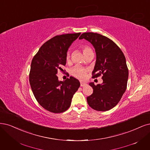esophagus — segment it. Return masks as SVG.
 Segmentation results:
<instances>
[{
	"label": "esophagus",
	"instance_id": "obj_1",
	"mask_svg": "<svg viewBox=\"0 0 150 150\" xmlns=\"http://www.w3.org/2000/svg\"><path fill=\"white\" fill-rule=\"evenodd\" d=\"M80 84H81V86H84L86 85V83H85V82H81Z\"/></svg>",
	"mask_w": 150,
	"mask_h": 150
}]
</instances>
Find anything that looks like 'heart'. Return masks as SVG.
Segmentation results:
<instances>
[{
	"instance_id": "heart-1",
	"label": "heart",
	"mask_w": 150,
	"mask_h": 150,
	"mask_svg": "<svg viewBox=\"0 0 150 150\" xmlns=\"http://www.w3.org/2000/svg\"><path fill=\"white\" fill-rule=\"evenodd\" d=\"M81 49L85 57L89 54H93V51L92 49L87 45H82ZM70 59V53L69 51L66 53V61H69ZM87 73V69L82 68V67L80 66H76L71 70V74L74 77H76L77 79H84L86 77V74Z\"/></svg>"
}]
</instances>
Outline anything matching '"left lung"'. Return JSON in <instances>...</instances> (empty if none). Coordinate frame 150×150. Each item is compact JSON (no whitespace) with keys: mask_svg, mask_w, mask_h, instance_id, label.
<instances>
[{"mask_svg":"<svg viewBox=\"0 0 150 150\" xmlns=\"http://www.w3.org/2000/svg\"><path fill=\"white\" fill-rule=\"evenodd\" d=\"M80 40L86 39L94 46L96 62L92 78L102 76V84L89 83L93 93L87 97L89 105L97 111H107L114 107L126 91L128 69L120 48L108 38L92 32L82 33Z\"/></svg>","mask_w":150,"mask_h":150,"instance_id":"1","label":"left lung"}]
</instances>
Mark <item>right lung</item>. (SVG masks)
<instances>
[{
	"label": "right lung",
	"mask_w": 150,
	"mask_h": 150,
	"mask_svg": "<svg viewBox=\"0 0 150 150\" xmlns=\"http://www.w3.org/2000/svg\"><path fill=\"white\" fill-rule=\"evenodd\" d=\"M81 33L56 35L45 42L32 59L29 74L30 84L39 104L55 113L67 110L80 86L79 81L71 76L59 81L58 71L63 72L68 48ZM65 71V70H64Z\"/></svg>",
	"instance_id": "right-lung-1"
}]
</instances>
